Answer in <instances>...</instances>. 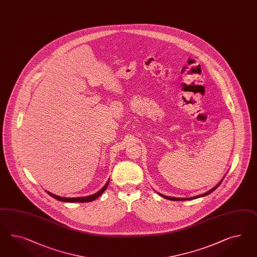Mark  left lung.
Here are the masks:
<instances>
[{"label": "left lung", "instance_id": "8db88e82", "mask_svg": "<svg viewBox=\"0 0 257 257\" xmlns=\"http://www.w3.org/2000/svg\"><path fill=\"white\" fill-rule=\"evenodd\" d=\"M222 183V181L220 182V183H218L217 185H216L215 187L212 188L211 190H209L208 192L207 193H205V194H200V195H197V196H194V197H191V198H176V197H170V196H167V195H163V194H161L163 197H165V198H167V199H169V200H172V201H184V200H191V199H195V198H198V197H201V196H205V195H208V194H210V193H212L213 191H215L217 188L219 187V185Z\"/></svg>", "mask_w": 257, "mask_h": 257}]
</instances>
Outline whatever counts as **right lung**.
<instances>
[{"instance_id": "right-lung-1", "label": "right lung", "mask_w": 257, "mask_h": 257, "mask_svg": "<svg viewBox=\"0 0 257 257\" xmlns=\"http://www.w3.org/2000/svg\"><path fill=\"white\" fill-rule=\"evenodd\" d=\"M108 183H109V181L106 182V184L104 185V187L102 188L99 192H97L96 194H91L90 196H83V197H74V198H67V197H61V196H58V195H56V194H51V193H49L47 191V193L50 195V196H52L53 198H55L57 200H60V201L63 202H70V203H73V202H76V203H86V202H91L93 201V200H95L96 198H98L101 194L104 193V191H105V189L107 188L108 186Z\"/></svg>"}]
</instances>
